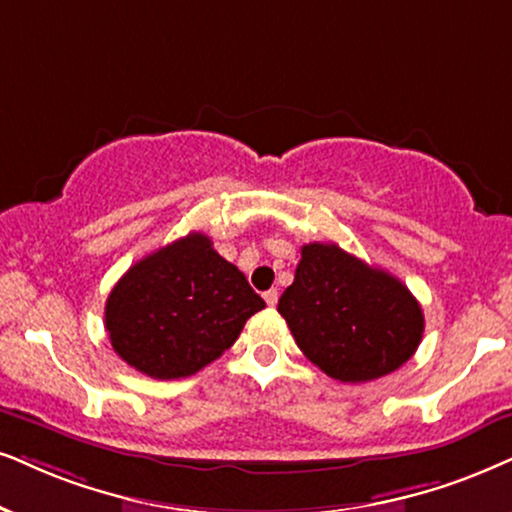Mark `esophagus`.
Segmentation results:
<instances>
[{
	"label": "esophagus",
	"mask_w": 512,
	"mask_h": 512,
	"mask_svg": "<svg viewBox=\"0 0 512 512\" xmlns=\"http://www.w3.org/2000/svg\"><path fill=\"white\" fill-rule=\"evenodd\" d=\"M264 302H267L269 307H274V304L278 302V290H274V288L267 290V293H264Z\"/></svg>",
	"instance_id": "34e87169"
}]
</instances>
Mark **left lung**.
I'll use <instances>...</instances> for the list:
<instances>
[{
    "instance_id": "obj_1",
    "label": "left lung",
    "mask_w": 512,
    "mask_h": 512,
    "mask_svg": "<svg viewBox=\"0 0 512 512\" xmlns=\"http://www.w3.org/2000/svg\"><path fill=\"white\" fill-rule=\"evenodd\" d=\"M278 312L302 354L340 383L397 371L423 338V309L411 290L335 243L302 245L293 286Z\"/></svg>"
}]
</instances>
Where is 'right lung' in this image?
Instances as JSON below:
<instances>
[{
	"instance_id": "obj_1",
	"label": "right lung",
	"mask_w": 512,
	"mask_h": 512,
	"mask_svg": "<svg viewBox=\"0 0 512 512\" xmlns=\"http://www.w3.org/2000/svg\"><path fill=\"white\" fill-rule=\"evenodd\" d=\"M260 309L243 271L193 231L127 269L106 300V331L122 361L172 380L222 357Z\"/></svg>"
}]
</instances>
